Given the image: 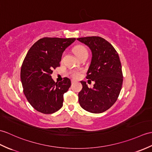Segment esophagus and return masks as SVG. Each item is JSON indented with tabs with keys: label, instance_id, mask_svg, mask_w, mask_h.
I'll use <instances>...</instances> for the list:
<instances>
[{
	"label": "esophagus",
	"instance_id": "34e87169",
	"mask_svg": "<svg viewBox=\"0 0 152 152\" xmlns=\"http://www.w3.org/2000/svg\"><path fill=\"white\" fill-rule=\"evenodd\" d=\"M76 82V80H71V83L73 84V83H75Z\"/></svg>",
	"mask_w": 152,
	"mask_h": 152
}]
</instances>
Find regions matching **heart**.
<instances>
[{"label":"heart","mask_w":152,"mask_h":152,"mask_svg":"<svg viewBox=\"0 0 152 152\" xmlns=\"http://www.w3.org/2000/svg\"><path fill=\"white\" fill-rule=\"evenodd\" d=\"M75 52L76 55L77 56V57L78 58L85 54H88V51L86 48V47H84L82 45L76 46L75 48ZM71 75L75 77H78L80 76V73L77 71H75V70L71 72Z\"/></svg>","instance_id":"heart-1"}]
</instances>
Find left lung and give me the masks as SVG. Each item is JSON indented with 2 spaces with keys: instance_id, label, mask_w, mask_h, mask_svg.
<instances>
[{
  "instance_id": "obj_1",
  "label": "left lung",
  "mask_w": 152,
  "mask_h": 152,
  "mask_svg": "<svg viewBox=\"0 0 152 152\" xmlns=\"http://www.w3.org/2000/svg\"><path fill=\"white\" fill-rule=\"evenodd\" d=\"M92 53L87 79L94 81L93 89L81 81L83 88L78 93L80 106L93 113L107 110L117 100L123 82L121 63L114 47L104 38L92 36L77 39ZM90 80V81H91Z\"/></svg>"
}]
</instances>
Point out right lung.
<instances>
[{"mask_svg":"<svg viewBox=\"0 0 152 152\" xmlns=\"http://www.w3.org/2000/svg\"><path fill=\"white\" fill-rule=\"evenodd\" d=\"M75 38L43 37L36 42L24 58L20 70L24 94L30 105L39 112L52 114L61 108L63 94L71 86L64 77L55 83L50 76L59 66L65 49Z\"/></svg>","mask_w":152,"mask_h":152,"instance_id":"add662e5","label":"right lung"}]
</instances>
